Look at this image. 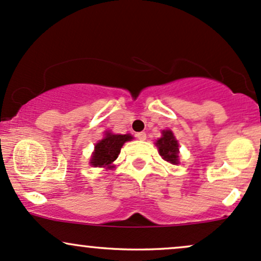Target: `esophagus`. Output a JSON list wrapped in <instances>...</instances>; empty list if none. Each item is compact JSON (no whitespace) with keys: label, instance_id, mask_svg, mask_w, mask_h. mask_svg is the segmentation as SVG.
I'll use <instances>...</instances> for the list:
<instances>
[{"label":"esophagus","instance_id":"1","mask_svg":"<svg viewBox=\"0 0 261 261\" xmlns=\"http://www.w3.org/2000/svg\"><path fill=\"white\" fill-rule=\"evenodd\" d=\"M137 138L139 140H145L146 139V134L144 133V132H140V133L137 134Z\"/></svg>","mask_w":261,"mask_h":261}]
</instances>
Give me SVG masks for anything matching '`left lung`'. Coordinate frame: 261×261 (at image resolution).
<instances>
[{
	"label": "left lung",
	"instance_id": "left-lung-1",
	"mask_svg": "<svg viewBox=\"0 0 261 261\" xmlns=\"http://www.w3.org/2000/svg\"><path fill=\"white\" fill-rule=\"evenodd\" d=\"M162 137L156 140V146L159 148V154L165 161L172 165L179 164V145L174 138L172 130L165 129L161 132Z\"/></svg>",
	"mask_w": 261,
	"mask_h": 261
}]
</instances>
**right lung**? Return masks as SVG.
<instances>
[{
	"mask_svg": "<svg viewBox=\"0 0 261 261\" xmlns=\"http://www.w3.org/2000/svg\"><path fill=\"white\" fill-rule=\"evenodd\" d=\"M132 139L133 137L130 134H113L106 132L105 137L99 143L95 144L90 165L94 167H105L106 170L115 168V165H112V162L118 158L123 144Z\"/></svg>",
	"mask_w": 261,
	"mask_h": 261,
	"instance_id": "obj_1",
	"label": "right lung"
}]
</instances>
